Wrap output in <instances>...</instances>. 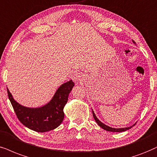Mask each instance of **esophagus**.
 <instances>
[{
  "label": "esophagus",
  "instance_id": "1",
  "mask_svg": "<svg viewBox=\"0 0 157 157\" xmlns=\"http://www.w3.org/2000/svg\"><path fill=\"white\" fill-rule=\"evenodd\" d=\"M81 78H82V76H81V75L79 72H75L74 73H72V80L74 81V82H79V81L81 80Z\"/></svg>",
  "mask_w": 157,
  "mask_h": 157
}]
</instances>
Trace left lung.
Returning <instances> with one entry per match:
<instances>
[{
  "mask_svg": "<svg viewBox=\"0 0 157 157\" xmlns=\"http://www.w3.org/2000/svg\"><path fill=\"white\" fill-rule=\"evenodd\" d=\"M132 41H133V43H135V42H134V40H132ZM92 112H93V118L95 119V120H96V122L97 124H98V125L101 127V128L104 129V130H106V131H109V132H123V131H125V130H129V129H130V128H132V126H134L135 124H136H136H133V125H132V126L128 127V128H111V127H109V126L106 125V124H104V123H102L101 122L100 120H98V118L96 117V114H95V113L93 112V110H92Z\"/></svg>",
  "mask_w": 157,
  "mask_h": 157,
  "instance_id": "obj_1",
  "label": "left lung"
}]
</instances>
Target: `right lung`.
Masks as SVG:
<instances>
[{
	"label": "right lung",
	"instance_id": "obj_1",
	"mask_svg": "<svg viewBox=\"0 0 157 157\" xmlns=\"http://www.w3.org/2000/svg\"><path fill=\"white\" fill-rule=\"evenodd\" d=\"M75 86L72 80L61 85L50 102L39 108H28L20 105L13 98L7 88L8 96L17 118L27 128L34 131L44 132L56 128L64 117V107L69 93Z\"/></svg>",
	"mask_w": 157,
	"mask_h": 157
}]
</instances>
